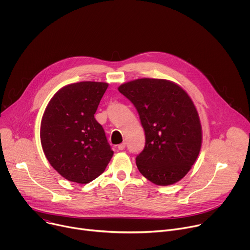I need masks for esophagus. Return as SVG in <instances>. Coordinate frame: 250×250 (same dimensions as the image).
Returning a JSON list of instances; mask_svg holds the SVG:
<instances>
[{
	"label": "esophagus",
	"mask_w": 250,
	"mask_h": 250,
	"mask_svg": "<svg viewBox=\"0 0 250 250\" xmlns=\"http://www.w3.org/2000/svg\"><path fill=\"white\" fill-rule=\"evenodd\" d=\"M118 148H119L120 150H124V149L125 148V142H122L121 145L118 146Z\"/></svg>",
	"instance_id": "1"
}]
</instances>
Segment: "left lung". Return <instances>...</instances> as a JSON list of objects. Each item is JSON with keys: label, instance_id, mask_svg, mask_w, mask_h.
<instances>
[{"label": "left lung", "instance_id": "1", "mask_svg": "<svg viewBox=\"0 0 250 250\" xmlns=\"http://www.w3.org/2000/svg\"><path fill=\"white\" fill-rule=\"evenodd\" d=\"M135 106L146 132V146L136 166L160 186L181 180L195 163L202 129L195 105L178 85L162 79H137L119 87Z\"/></svg>", "mask_w": 250, "mask_h": 250}]
</instances>
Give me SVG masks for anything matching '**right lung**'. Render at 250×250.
<instances>
[{
  "mask_svg": "<svg viewBox=\"0 0 250 250\" xmlns=\"http://www.w3.org/2000/svg\"><path fill=\"white\" fill-rule=\"evenodd\" d=\"M108 84L80 82L60 89L48 103L41 140L51 166L65 179L87 184L100 176L114 151L94 115Z\"/></svg>",
  "mask_w": 250,
  "mask_h": 250,
  "instance_id": "right-lung-1",
  "label": "right lung"
}]
</instances>
